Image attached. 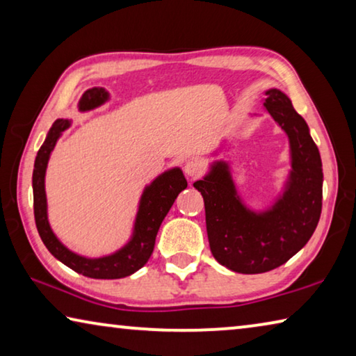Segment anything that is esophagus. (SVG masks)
I'll list each match as a JSON object with an SVG mask.
<instances>
[{"mask_svg":"<svg viewBox=\"0 0 356 356\" xmlns=\"http://www.w3.org/2000/svg\"><path fill=\"white\" fill-rule=\"evenodd\" d=\"M202 163L200 160H188L185 163V166H184V171H185V174L188 177H197V176H201V172H202Z\"/></svg>","mask_w":356,"mask_h":356,"instance_id":"1","label":"esophagus"}]
</instances>
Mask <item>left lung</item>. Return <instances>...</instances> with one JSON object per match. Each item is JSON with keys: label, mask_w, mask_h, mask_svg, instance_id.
Masks as SVG:
<instances>
[{"label": "left lung", "mask_w": 356, "mask_h": 356, "mask_svg": "<svg viewBox=\"0 0 356 356\" xmlns=\"http://www.w3.org/2000/svg\"><path fill=\"white\" fill-rule=\"evenodd\" d=\"M264 106L284 130L291 149V171L272 206L246 207L225 160L213 161L202 180L193 184L204 197L213 257L245 275L265 273L286 264L308 243L322 212V160L308 124L276 88L265 91Z\"/></svg>", "instance_id": "1"}]
</instances>
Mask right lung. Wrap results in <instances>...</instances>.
Here are the masks:
<instances>
[{
  "label": "right lung",
  "mask_w": 356,
  "mask_h": 356,
  "mask_svg": "<svg viewBox=\"0 0 356 356\" xmlns=\"http://www.w3.org/2000/svg\"><path fill=\"white\" fill-rule=\"evenodd\" d=\"M110 100L104 88L88 89L78 102V110H94L105 102ZM69 119H58L48 131L44 144H42L38 156L34 161L33 171V196H34V218L38 226L39 236L47 250L55 256L58 261L74 272L94 280H119L130 276L140 270L149 261L154 251L155 237L159 232L161 221L170 212L171 206L176 201L177 195L186 188V179L180 168H171L155 177L146 188H144L140 206H138L134 232L127 243L118 251L102 257H84L70 251L64 246L51 231L47 215V195H45V172L50 155L55 149L59 136L65 129H69Z\"/></svg>",
  "instance_id": "obj_1"
}]
</instances>
